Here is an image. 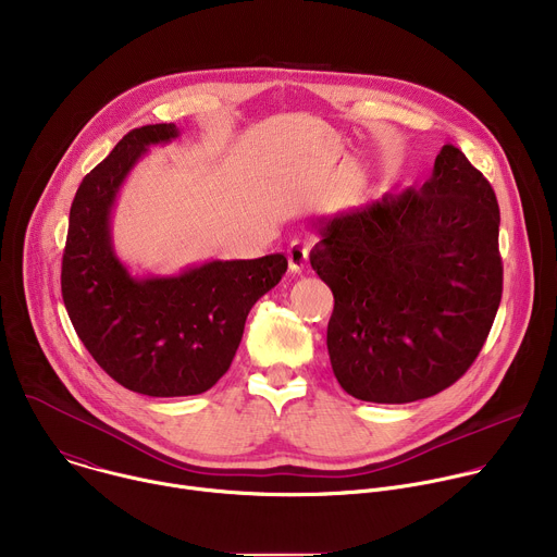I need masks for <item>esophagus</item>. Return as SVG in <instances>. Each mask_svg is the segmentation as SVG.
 <instances>
[{"instance_id": "esophagus-1", "label": "esophagus", "mask_w": 557, "mask_h": 557, "mask_svg": "<svg viewBox=\"0 0 557 557\" xmlns=\"http://www.w3.org/2000/svg\"><path fill=\"white\" fill-rule=\"evenodd\" d=\"M286 258H288V269L293 273H301L308 264V247L301 245V243H293L288 249H286Z\"/></svg>"}]
</instances>
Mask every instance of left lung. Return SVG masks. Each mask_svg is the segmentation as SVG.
Returning <instances> with one entry per match:
<instances>
[{
    "label": "left lung",
    "instance_id": "1",
    "mask_svg": "<svg viewBox=\"0 0 557 557\" xmlns=\"http://www.w3.org/2000/svg\"><path fill=\"white\" fill-rule=\"evenodd\" d=\"M310 267L333 290L329 355L359 401L412 404L458 381L500 306V211L454 145L430 181L317 218Z\"/></svg>",
    "mask_w": 557,
    "mask_h": 557
}]
</instances>
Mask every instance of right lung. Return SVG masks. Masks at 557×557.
Listing matches in <instances>:
<instances>
[{"mask_svg": "<svg viewBox=\"0 0 557 557\" xmlns=\"http://www.w3.org/2000/svg\"><path fill=\"white\" fill-rule=\"evenodd\" d=\"M181 136L174 123L119 140L78 185L70 207L61 293L95 361L147 396L202 394L228 370L247 314L286 273V258L209 260L176 275H134L112 243L116 196L151 145Z\"/></svg>", "mask_w": 557, "mask_h": 557, "instance_id": "right-lung-1", "label": "right lung"}]
</instances>
